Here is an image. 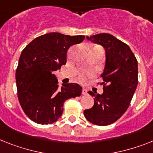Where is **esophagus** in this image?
Returning <instances> with one entry per match:
<instances>
[{
  "label": "esophagus",
  "mask_w": 153,
  "mask_h": 153,
  "mask_svg": "<svg viewBox=\"0 0 153 153\" xmlns=\"http://www.w3.org/2000/svg\"><path fill=\"white\" fill-rule=\"evenodd\" d=\"M82 94H88V90H87V89H85V88H83V90H82Z\"/></svg>",
  "instance_id": "1"
}]
</instances>
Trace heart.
I'll return each mask as SVG.
<instances>
[{"mask_svg": "<svg viewBox=\"0 0 153 153\" xmlns=\"http://www.w3.org/2000/svg\"><path fill=\"white\" fill-rule=\"evenodd\" d=\"M91 73H86V74H80V75H79V80L82 82L84 81V80H85L86 76H91Z\"/></svg>", "mask_w": 153, "mask_h": 153, "instance_id": "b5f03b06", "label": "heart"}]
</instances>
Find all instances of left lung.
I'll use <instances>...</instances> for the list:
<instances>
[{
	"label": "left lung",
	"mask_w": 153,
	"mask_h": 153,
	"mask_svg": "<svg viewBox=\"0 0 153 153\" xmlns=\"http://www.w3.org/2000/svg\"><path fill=\"white\" fill-rule=\"evenodd\" d=\"M105 51V65L101 75L103 93L88 91L94 97V105L84 111L89 122L98 126L112 124L127 111L137 85V61L125 43L109 33L87 36Z\"/></svg>",
	"instance_id": "1"
}]
</instances>
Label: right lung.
Returning a JSON list of instances; mask_svg holds the SVG:
<instances>
[{"mask_svg":"<svg viewBox=\"0 0 153 153\" xmlns=\"http://www.w3.org/2000/svg\"><path fill=\"white\" fill-rule=\"evenodd\" d=\"M84 38L49 33L34 39L22 51L16 73L18 98L24 113L35 123H55L62 114L65 100L81 94L77 84L59 88L55 72L65 65L68 49Z\"/></svg>","mask_w":153,"mask_h":153,"instance_id":"1","label":"right lung"}]
</instances>
